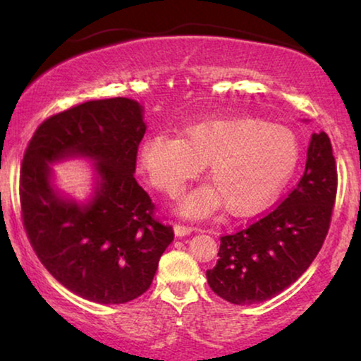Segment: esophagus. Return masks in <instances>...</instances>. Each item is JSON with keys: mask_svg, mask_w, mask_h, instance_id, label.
Returning a JSON list of instances; mask_svg holds the SVG:
<instances>
[{"mask_svg": "<svg viewBox=\"0 0 361 361\" xmlns=\"http://www.w3.org/2000/svg\"><path fill=\"white\" fill-rule=\"evenodd\" d=\"M197 228H194V226H185V225H180V224H176L174 225V235L176 236H187V235H190L192 231H195Z\"/></svg>", "mask_w": 361, "mask_h": 361, "instance_id": "esophagus-1", "label": "esophagus"}]
</instances>
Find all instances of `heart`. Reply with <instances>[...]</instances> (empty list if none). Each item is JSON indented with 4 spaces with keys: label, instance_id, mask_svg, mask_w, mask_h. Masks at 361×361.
Wrapping results in <instances>:
<instances>
[{
    "label": "heart",
    "instance_id": "obj_1",
    "mask_svg": "<svg viewBox=\"0 0 361 361\" xmlns=\"http://www.w3.org/2000/svg\"><path fill=\"white\" fill-rule=\"evenodd\" d=\"M299 154V141L289 128L258 118L200 121L185 126L180 137H147L140 151L151 180L171 197L207 164L212 184L180 202L179 212L190 219H204L224 204L235 215L261 210L293 176Z\"/></svg>",
    "mask_w": 361,
    "mask_h": 361
}]
</instances>
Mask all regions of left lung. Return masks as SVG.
I'll return each mask as SVG.
<instances>
[{
	"label": "left lung",
	"mask_w": 361,
	"mask_h": 361,
	"mask_svg": "<svg viewBox=\"0 0 361 361\" xmlns=\"http://www.w3.org/2000/svg\"><path fill=\"white\" fill-rule=\"evenodd\" d=\"M337 194L329 136H310L302 179L253 224L220 238L219 261L207 269L212 290L236 305L268 300L302 276L322 248Z\"/></svg>",
	"instance_id": "obj_1"
}]
</instances>
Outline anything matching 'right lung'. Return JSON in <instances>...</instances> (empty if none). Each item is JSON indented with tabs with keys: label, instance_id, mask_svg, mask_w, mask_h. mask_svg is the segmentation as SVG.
Segmentation results:
<instances>
[{
	"label": "right lung",
	"instance_id": "obj_1",
	"mask_svg": "<svg viewBox=\"0 0 361 361\" xmlns=\"http://www.w3.org/2000/svg\"><path fill=\"white\" fill-rule=\"evenodd\" d=\"M146 133L145 108L125 97L92 100L54 115L29 142L21 166L23 221L37 258L71 293L125 304L149 289L172 226L135 179ZM93 164L92 190L77 201L55 184L51 166Z\"/></svg>",
	"mask_w": 361,
	"mask_h": 361
}]
</instances>
